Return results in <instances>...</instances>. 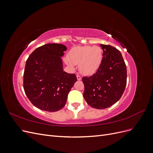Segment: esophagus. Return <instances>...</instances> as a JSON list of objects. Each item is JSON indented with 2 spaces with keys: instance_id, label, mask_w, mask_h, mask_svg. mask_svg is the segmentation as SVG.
Wrapping results in <instances>:
<instances>
[{
  "instance_id": "esophagus-1",
  "label": "esophagus",
  "mask_w": 153,
  "mask_h": 153,
  "mask_svg": "<svg viewBox=\"0 0 153 153\" xmlns=\"http://www.w3.org/2000/svg\"><path fill=\"white\" fill-rule=\"evenodd\" d=\"M76 78H77V80H80L82 79L81 76L79 75H76Z\"/></svg>"
}]
</instances>
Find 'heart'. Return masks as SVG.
<instances>
[{"label": "heart", "mask_w": 153, "mask_h": 153, "mask_svg": "<svg viewBox=\"0 0 153 153\" xmlns=\"http://www.w3.org/2000/svg\"><path fill=\"white\" fill-rule=\"evenodd\" d=\"M103 51L98 46H83L73 48L65 59L66 63L71 68L78 64L80 71L84 75L94 73L102 62Z\"/></svg>", "instance_id": "obj_1"}]
</instances>
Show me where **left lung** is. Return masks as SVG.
<instances>
[{
	"label": "left lung",
	"instance_id": "left-lung-1",
	"mask_svg": "<svg viewBox=\"0 0 153 153\" xmlns=\"http://www.w3.org/2000/svg\"><path fill=\"white\" fill-rule=\"evenodd\" d=\"M103 51L102 62L97 71L84 76V98L96 109H104L120 100L127 82L126 66L121 52L114 47L101 44Z\"/></svg>",
	"mask_w": 153,
	"mask_h": 153
}]
</instances>
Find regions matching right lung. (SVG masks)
Returning <instances> with one entry per match:
<instances>
[{
	"instance_id": "1",
	"label": "right lung",
	"mask_w": 153,
	"mask_h": 153,
	"mask_svg": "<svg viewBox=\"0 0 153 153\" xmlns=\"http://www.w3.org/2000/svg\"><path fill=\"white\" fill-rule=\"evenodd\" d=\"M66 50L61 44H46L27 60L24 89L32 105L40 110L52 112L62 108L77 81L75 74L63 71L61 57Z\"/></svg>"
}]
</instances>
